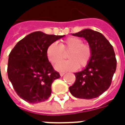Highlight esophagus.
<instances>
[{
	"mask_svg": "<svg viewBox=\"0 0 125 125\" xmlns=\"http://www.w3.org/2000/svg\"><path fill=\"white\" fill-rule=\"evenodd\" d=\"M65 73H64V72H61V73H60V76H63V75H64V74H65Z\"/></svg>",
	"mask_w": 125,
	"mask_h": 125,
	"instance_id": "34e87169",
	"label": "esophagus"
}]
</instances>
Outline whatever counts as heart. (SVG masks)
Listing matches in <instances>:
<instances>
[{
    "mask_svg": "<svg viewBox=\"0 0 125 125\" xmlns=\"http://www.w3.org/2000/svg\"><path fill=\"white\" fill-rule=\"evenodd\" d=\"M67 55L68 61L62 62L55 66L59 72L76 71L78 68L86 67L91 60L92 50L90 45L83 43L82 39L71 37L60 45L56 43L50 44L46 50L47 57L52 64L60 62L63 58V53Z\"/></svg>",
    "mask_w": 125,
    "mask_h": 125,
    "instance_id": "obj_1",
    "label": "heart"
}]
</instances>
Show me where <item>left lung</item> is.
Segmentation results:
<instances>
[{"label": "left lung", "instance_id": "obj_1", "mask_svg": "<svg viewBox=\"0 0 125 125\" xmlns=\"http://www.w3.org/2000/svg\"><path fill=\"white\" fill-rule=\"evenodd\" d=\"M72 35L84 37L92 50L89 63L81 72L75 73L76 81L69 88L73 96L92 99L108 89L116 69V60L112 45L102 33L90 29Z\"/></svg>", "mask_w": 125, "mask_h": 125}]
</instances>
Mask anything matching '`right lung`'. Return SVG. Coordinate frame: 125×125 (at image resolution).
Here are the masks:
<instances>
[{
	"label": "right lung",
	"mask_w": 125,
	"mask_h": 125,
	"mask_svg": "<svg viewBox=\"0 0 125 125\" xmlns=\"http://www.w3.org/2000/svg\"><path fill=\"white\" fill-rule=\"evenodd\" d=\"M65 35L35 31L16 44L9 56L7 73L15 92L31 104L45 101L52 94V84L60 78L47 57L50 44Z\"/></svg>",
	"instance_id": "add662e5"
}]
</instances>
